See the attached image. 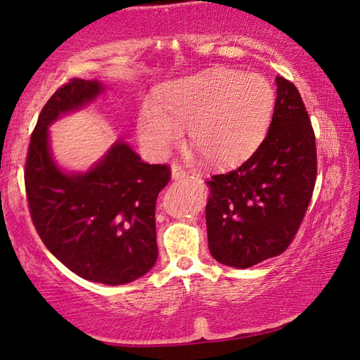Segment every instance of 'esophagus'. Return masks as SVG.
<instances>
[{
    "mask_svg": "<svg viewBox=\"0 0 360 360\" xmlns=\"http://www.w3.org/2000/svg\"><path fill=\"white\" fill-rule=\"evenodd\" d=\"M186 176V172H184V168L182 167H179L178 163H174V165H172V179H181V178H184Z\"/></svg>",
    "mask_w": 360,
    "mask_h": 360,
    "instance_id": "1",
    "label": "esophagus"
}]
</instances>
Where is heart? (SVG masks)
<instances>
[{
    "mask_svg": "<svg viewBox=\"0 0 360 360\" xmlns=\"http://www.w3.org/2000/svg\"><path fill=\"white\" fill-rule=\"evenodd\" d=\"M275 109V90L260 75L211 70L181 79L163 92L160 105L146 100L138 115V139L154 158L191 143L211 165L245 160L259 148Z\"/></svg>",
    "mask_w": 360,
    "mask_h": 360,
    "instance_id": "b5f03b06",
    "label": "heart"
}]
</instances>
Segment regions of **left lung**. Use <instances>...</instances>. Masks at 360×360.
I'll use <instances>...</instances> for the list:
<instances>
[{
	"label": "left lung",
	"mask_w": 360,
	"mask_h": 360,
	"mask_svg": "<svg viewBox=\"0 0 360 360\" xmlns=\"http://www.w3.org/2000/svg\"><path fill=\"white\" fill-rule=\"evenodd\" d=\"M316 143L297 87L276 77L270 129L257 150L233 172L208 181L210 252L219 264L249 268L284 252L314 191Z\"/></svg>",
	"instance_id": "1"
}]
</instances>
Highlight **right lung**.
I'll list each match as a JSON object with an SVG mask.
<instances>
[{
	"instance_id": "right-lung-1",
	"label": "right lung",
	"mask_w": 360,
	"mask_h": 360,
	"mask_svg": "<svg viewBox=\"0 0 360 360\" xmlns=\"http://www.w3.org/2000/svg\"><path fill=\"white\" fill-rule=\"evenodd\" d=\"M103 92L100 81L71 79L51 96L30 139L25 188L34 229L49 251L87 281L120 285L155 265V203L169 168L144 163L122 139L87 172L58 165L49 127Z\"/></svg>"
}]
</instances>
